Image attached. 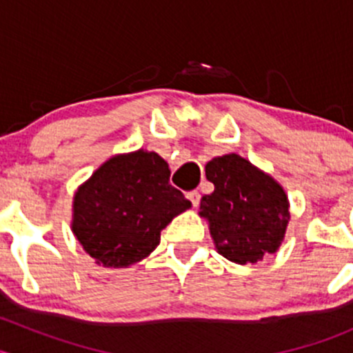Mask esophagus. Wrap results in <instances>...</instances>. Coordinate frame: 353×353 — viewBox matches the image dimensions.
<instances>
[{"label": "esophagus", "mask_w": 353, "mask_h": 353, "mask_svg": "<svg viewBox=\"0 0 353 353\" xmlns=\"http://www.w3.org/2000/svg\"><path fill=\"white\" fill-rule=\"evenodd\" d=\"M188 199H190V201H191V205L198 206L199 205V199H201V194H199L198 191H190V193H188Z\"/></svg>", "instance_id": "1"}]
</instances>
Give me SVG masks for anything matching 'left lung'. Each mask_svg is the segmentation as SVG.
I'll use <instances>...</instances> for the list:
<instances>
[{
  "mask_svg": "<svg viewBox=\"0 0 353 353\" xmlns=\"http://www.w3.org/2000/svg\"><path fill=\"white\" fill-rule=\"evenodd\" d=\"M215 190L199 203L219 254L248 265L279 251L290 220V203L279 181L237 154L205 165Z\"/></svg>",
  "mask_w": 353,
  "mask_h": 353,
  "instance_id": "obj_1",
  "label": "left lung"
}]
</instances>
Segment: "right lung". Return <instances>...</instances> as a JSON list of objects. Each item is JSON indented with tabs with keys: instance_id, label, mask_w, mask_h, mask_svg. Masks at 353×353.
<instances>
[{
	"instance_id": "1",
	"label": "right lung",
	"mask_w": 353,
	"mask_h": 353,
	"mask_svg": "<svg viewBox=\"0 0 353 353\" xmlns=\"http://www.w3.org/2000/svg\"><path fill=\"white\" fill-rule=\"evenodd\" d=\"M170 170L155 152L105 160L73 196L71 230L83 251L104 268L137 265L160 243L174 216L191 208L169 184Z\"/></svg>"
}]
</instances>
